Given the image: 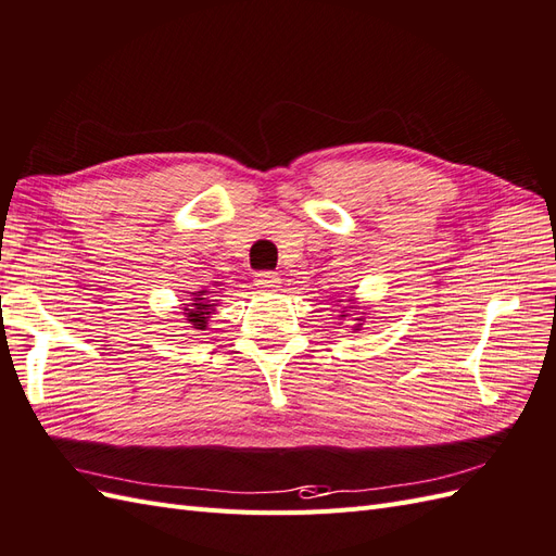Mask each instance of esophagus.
<instances>
[{"label":"esophagus","mask_w":556,"mask_h":556,"mask_svg":"<svg viewBox=\"0 0 556 556\" xmlns=\"http://www.w3.org/2000/svg\"><path fill=\"white\" fill-rule=\"evenodd\" d=\"M255 285L262 292H278L280 290V278L271 271H260L255 276Z\"/></svg>","instance_id":"esophagus-1"}]
</instances>
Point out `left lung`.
Masks as SVG:
<instances>
[{"label":"left lung","mask_w":556,"mask_h":556,"mask_svg":"<svg viewBox=\"0 0 556 556\" xmlns=\"http://www.w3.org/2000/svg\"><path fill=\"white\" fill-rule=\"evenodd\" d=\"M350 304L339 313V319H345V317H352L355 315V327H352V331H359L362 329V323H364V317H366V313H359V306H357V301L355 299H348Z\"/></svg>","instance_id":"8db88e82"}]
</instances>
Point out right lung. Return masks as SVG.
<instances>
[{
    "label": "right lung",
    "mask_w": 556,
    "mask_h": 556,
    "mask_svg": "<svg viewBox=\"0 0 556 556\" xmlns=\"http://www.w3.org/2000/svg\"><path fill=\"white\" fill-rule=\"evenodd\" d=\"M190 299L188 304H180L182 306V315L188 319V325H192V329L204 331L208 327V317L215 313L217 306V299L215 292L211 290H199V292H188Z\"/></svg>",
    "instance_id": "obj_1"
}]
</instances>
